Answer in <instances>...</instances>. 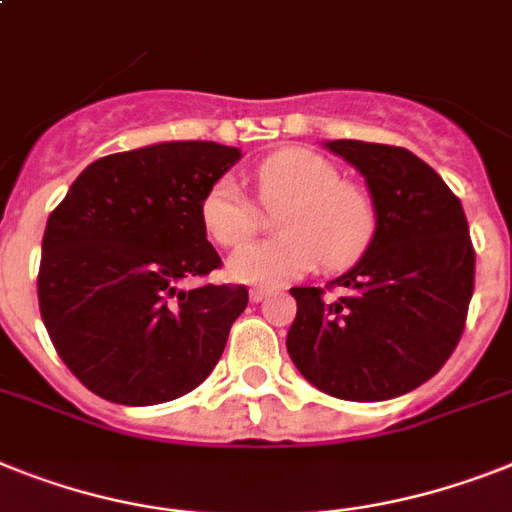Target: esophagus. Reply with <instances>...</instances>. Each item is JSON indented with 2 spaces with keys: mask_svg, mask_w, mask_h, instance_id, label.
<instances>
[{
  "mask_svg": "<svg viewBox=\"0 0 512 512\" xmlns=\"http://www.w3.org/2000/svg\"><path fill=\"white\" fill-rule=\"evenodd\" d=\"M269 293H272V290H266V287H253V290H251V301L253 303H261Z\"/></svg>",
  "mask_w": 512,
  "mask_h": 512,
  "instance_id": "obj_1",
  "label": "esophagus"
}]
</instances>
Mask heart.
Instances as JSON below:
<instances>
[{
  "instance_id": "heart-1",
  "label": "heart",
  "mask_w": 512,
  "mask_h": 512,
  "mask_svg": "<svg viewBox=\"0 0 512 512\" xmlns=\"http://www.w3.org/2000/svg\"><path fill=\"white\" fill-rule=\"evenodd\" d=\"M253 188L264 209H280V238L246 246L259 232L261 214L232 177H222L201 201V225L217 246L240 248L227 274L243 285L274 287L324 269H345L369 251L377 232V209L369 193L340 180L327 156L308 149H282L253 167Z\"/></svg>"
}]
</instances>
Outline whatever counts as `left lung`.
<instances>
[{
    "label": "left lung",
    "mask_w": 512,
    "mask_h": 512,
    "mask_svg": "<svg viewBox=\"0 0 512 512\" xmlns=\"http://www.w3.org/2000/svg\"><path fill=\"white\" fill-rule=\"evenodd\" d=\"M369 185L377 232L329 287H293L287 353L316 390L377 403L432 379L458 345L474 295L476 253L458 196L400 146L327 141Z\"/></svg>",
    "instance_id": "left-lung-1"
}]
</instances>
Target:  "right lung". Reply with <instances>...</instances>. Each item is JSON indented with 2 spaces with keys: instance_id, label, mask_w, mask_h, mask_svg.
Segmentation results:
<instances>
[{
  "instance_id": "add662e5",
  "label": "right lung",
  "mask_w": 512,
  "mask_h": 512,
  "mask_svg": "<svg viewBox=\"0 0 512 512\" xmlns=\"http://www.w3.org/2000/svg\"><path fill=\"white\" fill-rule=\"evenodd\" d=\"M238 159L211 141L101 156L49 214L38 308L59 358L99 398L167 403L217 366L248 290L180 282L222 266L201 201Z\"/></svg>"
}]
</instances>
